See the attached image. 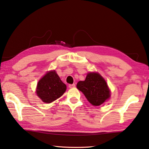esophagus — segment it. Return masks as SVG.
<instances>
[{
    "label": "esophagus",
    "instance_id": "34e87169",
    "mask_svg": "<svg viewBox=\"0 0 149 149\" xmlns=\"http://www.w3.org/2000/svg\"><path fill=\"white\" fill-rule=\"evenodd\" d=\"M69 87L70 88H73L75 87V84H69Z\"/></svg>",
    "mask_w": 149,
    "mask_h": 149
}]
</instances>
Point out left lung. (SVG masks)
I'll return each instance as SVG.
<instances>
[{"instance_id":"obj_1","label":"left lung","mask_w":149,"mask_h":149,"mask_svg":"<svg viewBox=\"0 0 149 149\" xmlns=\"http://www.w3.org/2000/svg\"><path fill=\"white\" fill-rule=\"evenodd\" d=\"M77 87L93 106L102 104L110 97L106 82L97 72H89L85 80L78 82Z\"/></svg>"}]
</instances>
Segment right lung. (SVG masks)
I'll use <instances>...</instances> for the list:
<instances>
[{
  "instance_id": "1",
  "label": "right lung",
  "mask_w": 149,
  "mask_h": 149,
  "mask_svg": "<svg viewBox=\"0 0 149 149\" xmlns=\"http://www.w3.org/2000/svg\"><path fill=\"white\" fill-rule=\"evenodd\" d=\"M65 90L66 85L54 71L47 72L39 81L36 92L43 102L50 103L60 97Z\"/></svg>"
}]
</instances>
